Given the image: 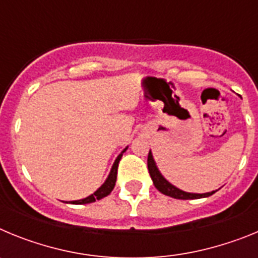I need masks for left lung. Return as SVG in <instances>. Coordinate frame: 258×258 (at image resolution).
<instances>
[{
  "mask_svg": "<svg viewBox=\"0 0 258 258\" xmlns=\"http://www.w3.org/2000/svg\"><path fill=\"white\" fill-rule=\"evenodd\" d=\"M147 166H149V172H150V175H151L152 182H154L155 184V187L160 191L161 194L166 195V197L174 198V199H181V200L200 199V198L211 197V195H213V194L217 191L216 190V191H212V192H206V194H194V192H186V191L179 190L178 187H175L174 184H172L169 181H166V179L164 178V175L161 174L159 168H157L156 163H155L151 150H150L149 152Z\"/></svg>",
  "mask_w": 258,
  "mask_h": 258,
  "instance_id": "1",
  "label": "left lung"
}]
</instances>
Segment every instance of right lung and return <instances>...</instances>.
Here are the masks:
<instances>
[{"label": "right lung", "instance_id": "right-lung-1", "mask_svg": "<svg viewBox=\"0 0 258 258\" xmlns=\"http://www.w3.org/2000/svg\"><path fill=\"white\" fill-rule=\"evenodd\" d=\"M126 150H127V147H125V149L121 151V154L116 157L115 163H113L112 168H111V172H109L108 177H107V179L104 181V183L102 184L101 187L98 188L94 194H92V195H89L88 198H85V199L74 200V202H71V203H72V204H89V203H94L95 200H101V199H103V198H106L107 195H109V194H111V191L113 190V187H115L116 178H117L118 161L121 160L122 154H124Z\"/></svg>", "mask_w": 258, "mask_h": 258}]
</instances>
